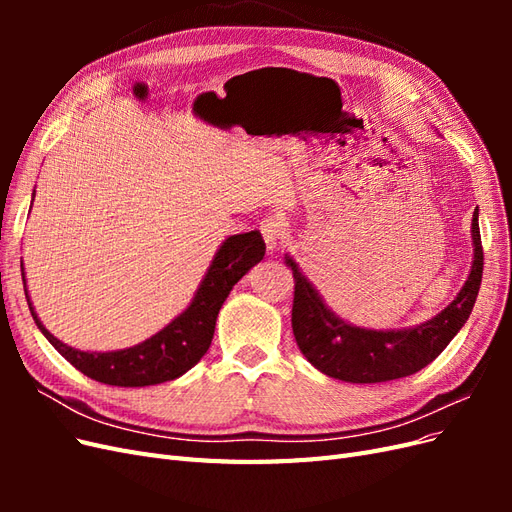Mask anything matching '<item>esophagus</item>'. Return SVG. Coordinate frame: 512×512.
Returning <instances> with one entry per match:
<instances>
[{"instance_id":"1","label":"esophagus","mask_w":512,"mask_h":512,"mask_svg":"<svg viewBox=\"0 0 512 512\" xmlns=\"http://www.w3.org/2000/svg\"><path fill=\"white\" fill-rule=\"evenodd\" d=\"M284 220L280 218V215H269V218H265L260 222V232H262V239H265L267 243V250L269 252H275L277 247H280L284 243Z\"/></svg>"}]
</instances>
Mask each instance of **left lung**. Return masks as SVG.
<instances>
[{
	"label": "left lung",
	"instance_id": "left-lung-1",
	"mask_svg": "<svg viewBox=\"0 0 512 512\" xmlns=\"http://www.w3.org/2000/svg\"><path fill=\"white\" fill-rule=\"evenodd\" d=\"M472 241V271L457 299L444 307L436 318L414 329L399 331L361 329L337 318L322 303L320 294L305 280L294 260L286 256V265L292 269L294 277L292 333L305 359L322 374L356 384L406 378L427 367L466 324L478 297L480 280H483L478 211H474L472 218Z\"/></svg>",
	"mask_w": 512,
	"mask_h": 512
}]
</instances>
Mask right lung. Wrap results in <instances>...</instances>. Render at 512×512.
<instances>
[{
	"mask_svg": "<svg viewBox=\"0 0 512 512\" xmlns=\"http://www.w3.org/2000/svg\"><path fill=\"white\" fill-rule=\"evenodd\" d=\"M267 245L258 230L228 237L215 254L194 301L160 333L134 348L115 352H83L66 346L42 327L38 329L64 359L91 380L111 386H149L175 380L192 369L211 346L220 307L241 277L265 256ZM23 267V265H21ZM27 294V290H25Z\"/></svg>",
	"mask_w": 512,
	"mask_h": 512,
	"instance_id": "1",
	"label": "right lung"
}]
</instances>
